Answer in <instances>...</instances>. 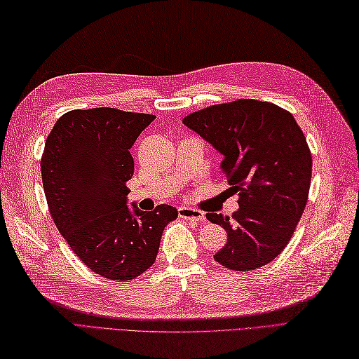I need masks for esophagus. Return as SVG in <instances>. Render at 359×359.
<instances>
[{
	"mask_svg": "<svg viewBox=\"0 0 359 359\" xmlns=\"http://www.w3.org/2000/svg\"><path fill=\"white\" fill-rule=\"evenodd\" d=\"M178 215L182 219H189V221H196V222H203L205 221V215L203 212H199L196 208L191 207H180L178 208Z\"/></svg>",
	"mask_w": 359,
	"mask_h": 359,
	"instance_id": "1",
	"label": "esophagus"
}]
</instances>
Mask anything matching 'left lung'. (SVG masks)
I'll list each match as a JSON object with an SVG mask.
<instances>
[{
  "instance_id": "left-lung-1",
  "label": "left lung",
  "mask_w": 359,
  "mask_h": 359,
  "mask_svg": "<svg viewBox=\"0 0 359 359\" xmlns=\"http://www.w3.org/2000/svg\"><path fill=\"white\" fill-rule=\"evenodd\" d=\"M224 155L221 168L238 212L207 213L226 231L215 260L252 271L274 260L291 241L308 204L312 156L292 114L274 103L238 99L212 104L182 120Z\"/></svg>"
}]
</instances>
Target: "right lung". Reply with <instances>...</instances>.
Masks as SVG:
<instances>
[{"label": "right lung", "mask_w": 359, "mask_h": 359, "mask_svg": "<svg viewBox=\"0 0 359 359\" xmlns=\"http://www.w3.org/2000/svg\"><path fill=\"white\" fill-rule=\"evenodd\" d=\"M152 114L116 108L65 112L47 137L41 158L50 215L74 255L109 280H133L158 255L163 230L178 210L130 212L126 182L134 175L129 149Z\"/></svg>", "instance_id": "right-lung-1"}]
</instances>
